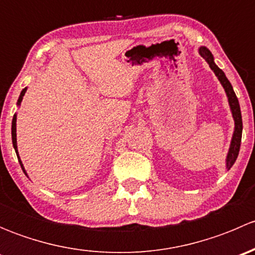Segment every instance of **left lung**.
Instances as JSON below:
<instances>
[{
	"label": "left lung",
	"instance_id": "obj_1",
	"mask_svg": "<svg viewBox=\"0 0 255 255\" xmlns=\"http://www.w3.org/2000/svg\"><path fill=\"white\" fill-rule=\"evenodd\" d=\"M199 53L205 60L207 61V64L210 65V68L212 69L215 75L217 76V79L220 80L221 85L225 89L226 95L228 97V104H230L231 112H232L233 120H235V132H233L232 140H231L230 150H228L227 159H226V168L227 170H230L232 168V165L235 164V161L237 160V156L239 154V148H241V140H242V129H243V123H242V115H241V107H239V102L237 96H236L235 91H233V87L231 85V82L228 81V79L226 78L225 73L218 68L217 65L213 61V55L206 47H201L199 49Z\"/></svg>",
	"mask_w": 255,
	"mask_h": 255
}]
</instances>
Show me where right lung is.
Returning a JSON list of instances; mask_svg holds the SVG:
<instances>
[{"label":"right lung","instance_id":"obj_1","mask_svg":"<svg viewBox=\"0 0 255 255\" xmlns=\"http://www.w3.org/2000/svg\"><path fill=\"white\" fill-rule=\"evenodd\" d=\"M25 91H27V87H25V89H23V90H22V92H20L19 97H18L17 106H19L20 102H22L23 96H24ZM16 122H17V115H14V116H13V120H12V143H13V148H14V150H16V154H17L18 159H19L20 168H22L23 173H24L25 175H27V173H25V170H24V166H23V164H22V160H20L19 155H18V149H17V134H16V132H17V130H16Z\"/></svg>","mask_w":255,"mask_h":255}]
</instances>
